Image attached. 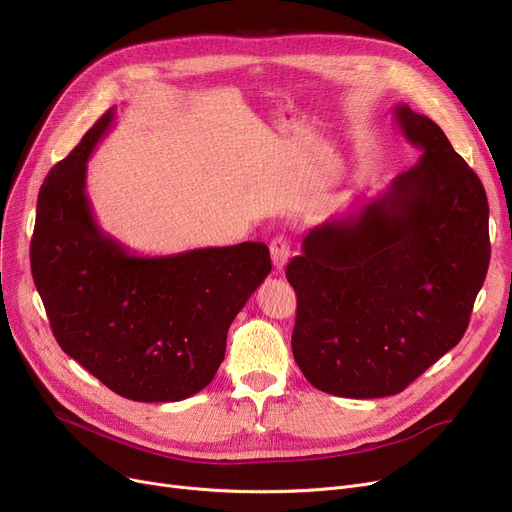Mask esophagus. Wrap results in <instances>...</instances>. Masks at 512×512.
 <instances>
[{
    "mask_svg": "<svg viewBox=\"0 0 512 512\" xmlns=\"http://www.w3.org/2000/svg\"><path fill=\"white\" fill-rule=\"evenodd\" d=\"M270 253H272V263L276 270H282L288 257H291V244H288V240L284 236H276L272 242H270Z\"/></svg>",
    "mask_w": 512,
    "mask_h": 512,
    "instance_id": "34e87169",
    "label": "esophagus"
}]
</instances>
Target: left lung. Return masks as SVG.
Instances as JSON below:
<instances>
[{
	"mask_svg": "<svg viewBox=\"0 0 512 512\" xmlns=\"http://www.w3.org/2000/svg\"><path fill=\"white\" fill-rule=\"evenodd\" d=\"M414 167L345 217L311 228L286 265L297 293L293 355L320 391H404L462 339L490 265V207L446 133L397 104Z\"/></svg>",
	"mask_w": 512,
	"mask_h": 512,
	"instance_id": "obj_1",
	"label": "left lung"
}]
</instances>
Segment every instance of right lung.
<instances>
[{
	"label": "right lung",
	"instance_id": "add662e5",
	"mask_svg": "<svg viewBox=\"0 0 512 512\" xmlns=\"http://www.w3.org/2000/svg\"><path fill=\"white\" fill-rule=\"evenodd\" d=\"M115 108L52 167L37 198L31 272L58 345L133 402H180L224 362L232 320L272 272L263 242L138 257L96 224L87 159Z\"/></svg>",
	"mask_w": 512,
	"mask_h": 512
}]
</instances>
